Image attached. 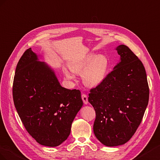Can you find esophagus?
Masks as SVG:
<instances>
[{"mask_svg": "<svg viewBox=\"0 0 160 160\" xmlns=\"http://www.w3.org/2000/svg\"><path fill=\"white\" fill-rule=\"evenodd\" d=\"M82 99L83 102H84V103L85 104H88V97H87V96H86V94H82Z\"/></svg>", "mask_w": 160, "mask_h": 160, "instance_id": "esophagus-1", "label": "esophagus"}]
</instances>
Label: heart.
Instances as JSON below:
<instances>
[{
    "instance_id": "heart-1",
    "label": "heart",
    "mask_w": 160,
    "mask_h": 160,
    "mask_svg": "<svg viewBox=\"0 0 160 160\" xmlns=\"http://www.w3.org/2000/svg\"><path fill=\"white\" fill-rule=\"evenodd\" d=\"M72 72L78 74H82L84 83L90 87H95L105 78L108 68V61L103 55L90 53L79 60L72 62L70 64ZM67 78L74 79L71 72L64 70Z\"/></svg>"
}]
</instances>
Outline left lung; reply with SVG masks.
Returning <instances> with one entry per match:
<instances>
[{
	"label": "left lung",
	"mask_w": 160,
	"mask_h": 160,
	"mask_svg": "<svg viewBox=\"0 0 160 160\" xmlns=\"http://www.w3.org/2000/svg\"><path fill=\"white\" fill-rule=\"evenodd\" d=\"M116 49L121 62L88 94V102L96 112L94 133L109 147L124 144L135 134L149 95L142 62L125 45H118Z\"/></svg>",
	"instance_id": "obj_1"
}]
</instances>
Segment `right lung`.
Here are the masks:
<instances>
[{
  "mask_svg": "<svg viewBox=\"0 0 160 160\" xmlns=\"http://www.w3.org/2000/svg\"><path fill=\"white\" fill-rule=\"evenodd\" d=\"M15 107L25 129L41 145L56 147L67 139L83 105L79 90L62 87L52 70L31 48L17 63L12 84Z\"/></svg>",
  "mask_w": 160,
  "mask_h": 160,
  "instance_id": "1",
  "label": "right lung"
}]
</instances>
